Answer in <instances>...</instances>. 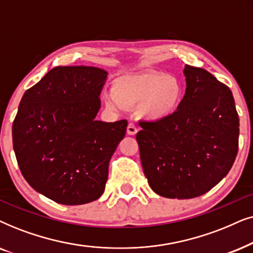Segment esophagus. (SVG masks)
Instances as JSON below:
<instances>
[{
    "label": "esophagus",
    "instance_id": "34e87169",
    "mask_svg": "<svg viewBox=\"0 0 253 253\" xmlns=\"http://www.w3.org/2000/svg\"><path fill=\"white\" fill-rule=\"evenodd\" d=\"M136 133H137V128L135 125L129 124L128 126H127V134H128V135H135Z\"/></svg>",
    "mask_w": 253,
    "mask_h": 253
}]
</instances>
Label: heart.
<instances>
[{
	"instance_id": "b5f03b06",
	"label": "heart",
	"mask_w": 253,
	"mask_h": 253,
	"mask_svg": "<svg viewBox=\"0 0 253 253\" xmlns=\"http://www.w3.org/2000/svg\"><path fill=\"white\" fill-rule=\"evenodd\" d=\"M184 87L176 77L164 73L144 72L117 77L112 93L104 96L107 109L120 111L139 105V114L147 121H163L179 109Z\"/></svg>"
}]
</instances>
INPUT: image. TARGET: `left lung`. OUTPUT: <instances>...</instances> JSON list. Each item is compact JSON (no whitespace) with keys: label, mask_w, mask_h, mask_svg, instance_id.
Instances as JSON below:
<instances>
[{"label":"left lung","mask_w":253,"mask_h":253,"mask_svg":"<svg viewBox=\"0 0 253 253\" xmlns=\"http://www.w3.org/2000/svg\"><path fill=\"white\" fill-rule=\"evenodd\" d=\"M186 91L177 112L142 123L136 134L144 176L170 199L200 197L220 183L238 151L240 118L231 90L203 68L185 65Z\"/></svg>","instance_id":"8db88e82"}]
</instances>
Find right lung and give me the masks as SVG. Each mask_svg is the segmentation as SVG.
<instances>
[{"mask_svg":"<svg viewBox=\"0 0 253 253\" xmlns=\"http://www.w3.org/2000/svg\"><path fill=\"white\" fill-rule=\"evenodd\" d=\"M106 77L97 67H55L18 106L17 163L30 186L58 204L91 203L105 190L110 160L127 128V120L95 119Z\"/></svg>","mask_w":253,"mask_h":253,"instance_id":"1","label":"right lung"}]
</instances>
